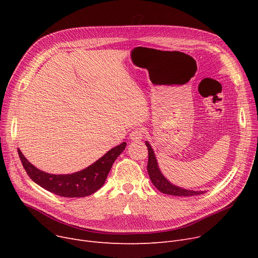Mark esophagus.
I'll list each match as a JSON object with an SVG mask.
<instances>
[{
	"instance_id": "34e87169",
	"label": "esophagus",
	"mask_w": 258,
	"mask_h": 258,
	"mask_svg": "<svg viewBox=\"0 0 258 258\" xmlns=\"http://www.w3.org/2000/svg\"><path fill=\"white\" fill-rule=\"evenodd\" d=\"M130 138L131 140L135 142H139L143 139V132L142 128H135L130 133Z\"/></svg>"
}]
</instances>
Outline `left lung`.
Returning a JSON list of instances; mask_svg holds the SVG:
<instances>
[{"label": "left lung", "mask_w": 258, "mask_h": 258, "mask_svg": "<svg viewBox=\"0 0 258 258\" xmlns=\"http://www.w3.org/2000/svg\"><path fill=\"white\" fill-rule=\"evenodd\" d=\"M145 144L148 150V162H147V172L150 175L151 181L154 186L160 190L161 192L170 195V196H178V197H192L203 195L205 191H195V190H188V189L181 188L179 186H175L171 184L163 174H162L158 162L155 156V153L150 144V142L145 141Z\"/></svg>", "instance_id": "left-lung-1"}]
</instances>
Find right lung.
<instances>
[{
	"mask_svg": "<svg viewBox=\"0 0 258 258\" xmlns=\"http://www.w3.org/2000/svg\"><path fill=\"white\" fill-rule=\"evenodd\" d=\"M125 146V142L121 143L89 167L71 174H51L39 170L25 158L20 148H18V153L27 174L37 185L60 197L83 198L93 195L103 186L113 163L124 151Z\"/></svg>",
	"mask_w": 258,
	"mask_h": 258,
	"instance_id": "obj_1",
	"label": "right lung"
}]
</instances>
